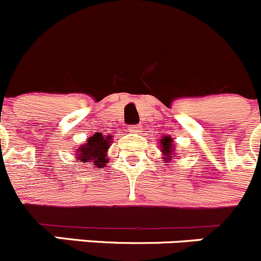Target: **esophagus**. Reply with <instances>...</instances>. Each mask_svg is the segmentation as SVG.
Returning a JSON list of instances; mask_svg holds the SVG:
<instances>
[{"instance_id":"1","label":"esophagus","mask_w":261,"mask_h":261,"mask_svg":"<svg viewBox=\"0 0 261 261\" xmlns=\"http://www.w3.org/2000/svg\"><path fill=\"white\" fill-rule=\"evenodd\" d=\"M128 130L130 133H140V132H142V126H141V125H132V126H129Z\"/></svg>"}]
</instances>
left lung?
<instances>
[{"instance_id":"1","label":"left lung","mask_w":261,"mask_h":261,"mask_svg":"<svg viewBox=\"0 0 261 261\" xmlns=\"http://www.w3.org/2000/svg\"><path fill=\"white\" fill-rule=\"evenodd\" d=\"M159 142H160V145H159V147H160V151L161 153H163V161H166V163H169V161H173L175 159V147L174 145H173V140L170 136H164L163 138H160L159 140Z\"/></svg>"}]
</instances>
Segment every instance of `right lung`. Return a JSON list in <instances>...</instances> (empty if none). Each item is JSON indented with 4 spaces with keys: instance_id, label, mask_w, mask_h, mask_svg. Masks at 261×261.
<instances>
[{
    "instance_id": "add662e5",
    "label": "right lung",
    "mask_w": 261,
    "mask_h": 261,
    "mask_svg": "<svg viewBox=\"0 0 261 261\" xmlns=\"http://www.w3.org/2000/svg\"><path fill=\"white\" fill-rule=\"evenodd\" d=\"M113 143V136H103L96 132L95 135L87 138L86 143H81L75 147V159L78 163L89 164L95 169H102L109 164L108 151Z\"/></svg>"
}]
</instances>
